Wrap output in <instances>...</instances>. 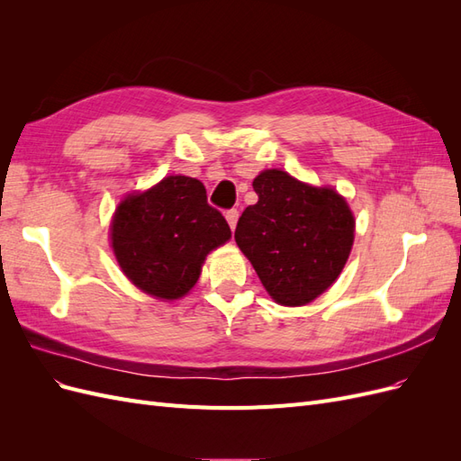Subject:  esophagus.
Masks as SVG:
<instances>
[{
    "instance_id": "34e87169",
    "label": "esophagus",
    "mask_w": 461,
    "mask_h": 461,
    "mask_svg": "<svg viewBox=\"0 0 461 461\" xmlns=\"http://www.w3.org/2000/svg\"><path fill=\"white\" fill-rule=\"evenodd\" d=\"M225 217H227V222L230 225V229L234 230L236 221H239V212H236V209H229V212L225 213Z\"/></svg>"
}]
</instances>
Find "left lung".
Instances as JSON below:
<instances>
[{
    "label": "left lung",
    "instance_id": "8db88e82",
    "mask_svg": "<svg viewBox=\"0 0 461 461\" xmlns=\"http://www.w3.org/2000/svg\"><path fill=\"white\" fill-rule=\"evenodd\" d=\"M234 240L281 305H305L337 281L352 252L356 221L334 188H317L281 169L254 178Z\"/></svg>",
    "mask_w": 461,
    "mask_h": 461
}]
</instances>
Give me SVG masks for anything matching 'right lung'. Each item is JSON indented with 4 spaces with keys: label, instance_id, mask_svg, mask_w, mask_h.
<instances>
[{
    "label": "right lung",
    "instance_id": "1",
    "mask_svg": "<svg viewBox=\"0 0 461 461\" xmlns=\"http://www.w3.org/2000/svg\"><path fill=\"white\" fill-rule=\"evenodd\" d=\"M230 227L207 203L198 178L173 175L124 198L111 221V246L129 281L158 300H178L198 283Z\"/></svg>",
    "mask_w": 461,
    "mask_h": 461
}]
</instances>
